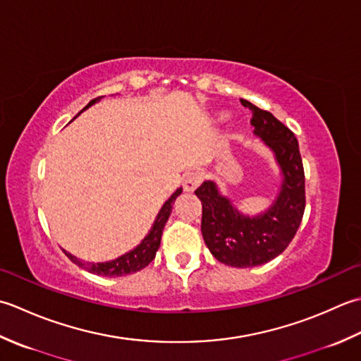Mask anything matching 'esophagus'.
Returning <instances> with one entry per match:
<instances>
[{
  "instance_id": "1",
  "label": "esophagus",
  "mask_w": 361,
  "mask_h": 361,
  "mask_svg": "<svg viewBox=\"0 0 361 361\" xmlns=\"http://www.w3.org/2000/svg\"><path fill=\"white\" fill-rule=\"evenodd\" d=\"M202 182V173L201 171H191V173H187L185 178H183V190L185 191H195L197 187H200V183Z\"/></svg>"
}]
</instances>
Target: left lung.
Segmentation results:
<instances>
[{
  "label": "left lung",
  "mask_w": 361,
  "mask_h": 361,
  "mask_svg": "<svg viewBox=\"0 0 361 361\" xmlns=\"http://www.w3.org/2000/svg\"><path fill=\"white\" fill-rule=\"evenodd\" d=\"M252 112L254 134L274 152L282 185L274 204L260 215L249 216L205 180L195 193L202 204L201 231L205 245L218 262L233 268H251L282 254L296 235L305 210V176L298 140L276 116L240 99Z\"/></svg>",
  "instance_id": "left-lung-1"
}]
</instances>
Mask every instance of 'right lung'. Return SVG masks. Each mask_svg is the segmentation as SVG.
<instances>
[{
  "label": "right lung",
  "mask_w": 361,
  "mask_h": 361,
  "mask_svg": "<svg viewBox=\"0 0 361 361\" xmlns=\"http://www.w3.org/2000/svg\"><path fill=\"white\" fill-rule=\"evenodd\" d=\"M101 98L102 97L92 99L82 110L88 109L92 104H94V102H98ZM82 110H80V112H82ZM180 193H182V188H178L174 191V193L170 196V200H168L164 204V207L160 209L159 215L156 218V221H154L149 233L146 235V237L142 240V243H140L137 247H134L132 251L118 257V259L104 262V263H85L82 260H79L78 257L71 255L67 251H63L65 255H67L73 263H76L79 268H84V269L88 271V273L97 274V276L121 277V276L137 273V271L148 267V264L154 260V257H156V252H157V249L160 246L161 232H164V227L168 221V218H170V215H171L173 204L176 201V197H178Z\"/></svg>",
  "instance_id": "1"
}]
</instances>
